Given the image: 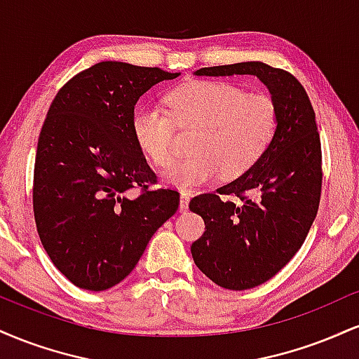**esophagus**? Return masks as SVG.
<instances>
[{"label": "esophagus", "mask_w": 359, "mask_h": 359, "mask_svg": "<svg viewBox=\"0 0 359 359\" xmlns=\"http://www.w3.org/2000/svg\"><path fill=\"white\" fill-rule=\"evenodd\" d=\"M189 201H191V197H189L187 192H180V204H179V211L180 212H185L189 209Z\"/></svg>", "instance_id": "1"}]
</instances>
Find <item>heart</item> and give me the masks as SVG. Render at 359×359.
I'll return each instance as SVG.
<instances>
[{"label":"heart","instance_id":"obj_1","mask_svg":"<svg viewBox=\"0 0 359 359\" xmlns=\"http://www.w3.org/2000/svg\"><path fill=\"white\" fill-rule=\"evenodd\" d=\"M167 101L179 125L203 126L192 145L194 156L175 160L162 172L163 182L182 191L212 182L221 174H245L262 158L277 131L273 100L248 94L231 82H187L172 90ZM171 117L154 102L138 106L131 116L135 142L156 165H167L172 158L175 125Z\"/></svg>","mask_w":359,"mask_h":359}]
</instances>
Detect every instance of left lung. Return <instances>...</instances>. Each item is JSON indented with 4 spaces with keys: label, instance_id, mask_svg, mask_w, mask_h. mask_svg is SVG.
Wrapping results in <instances>:
<instances>
[{
    "label": "left lung",
    "instance_id": "1",
    "mask_svg": "<svg viewBox=\"0 0 359 359\" xmlns=\"http://www.w3.org/2000/svg\"><path fill=\"white\" fill-rule=\"evenodd\" d=\"M194 76H255L277 104V131L262 158L217 194H203L189 204L205 224L191 246L194 263L219 287L246 290L294 258L316 219L323 182L316 113L292 74L263 62L203 67ZM219 193H234L241 201H222Z\"/></svg>",
    "mask_w": 359,
    "mask_h": 359
}]
</instances>
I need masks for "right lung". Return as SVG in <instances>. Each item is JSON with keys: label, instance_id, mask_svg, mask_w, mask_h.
<instances>
[{"label": "right lung", "instance_id": "obj_1", "mask_svg": "<svg viewBox=\"0 0 359 359\" xmlns=\"http://www.w3.org/2000/svg\"><path fill=\"white\" fill-rule=\"evenodd\" d=\"M179 76L100 62L74 76L50 104L36 145L35 222L53 265L79 288L118 285L179 208L177 191H148L155 174L131 133L140 97ZM133 187L142 194L131 200L126 192Z\"/></svg>", "mask_w": 359, "mask_h": 359}]
</instances>
